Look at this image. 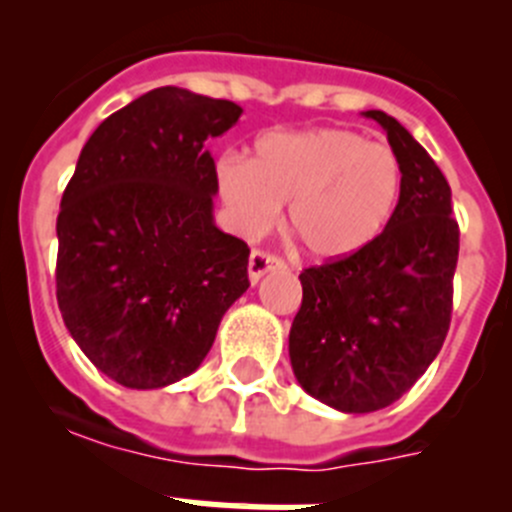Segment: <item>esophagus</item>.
Listing matches in <instances>:
<instances>
[{
  "label": "esophagus",
  "mask_w": 512,
  "mask_h": 512,
  "mask_svg": "<svg viewBox=\"0 0 512 512\" xmlns=\"http://www.w3.org/2000/svg\"><path fill=\"white\" fill-rule=\"evenodd\" d=\"M282 264V259H277V256H271V253H264V251H253L251 256H248V279H251V284H259V279L264 277L266 271H274L279 269Z\"/></svg>",
  "instance_id": "esophagus-1"
}]
</instances>
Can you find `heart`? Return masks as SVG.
Wrapping results in <instances>:
<instances>
[{"label":"heart","instance_id":"1","mask_svg":"<svg viewBox=\"0 0 512 512\" xmlns=\"http://www.w3.org/2000/svg\"><path fill=\"white\" fill-rule=\"evenodd\" d=\"M215 184L230 223L246 238L266 233L287 205V230L315 261L366 251L400 205L405 169L392 148L343 128L269 133L253 161L225 153Z\"/></svg>","mask_w":512,"mask_h":512}]
</instances>
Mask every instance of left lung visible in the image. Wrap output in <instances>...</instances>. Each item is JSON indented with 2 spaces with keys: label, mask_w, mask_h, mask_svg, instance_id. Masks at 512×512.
Masks as SVG:
<instances>
[{
  "label": "left lung",
  "mask_w": 512,
  "mask_h": 512,
  "mask_svg": "<svg viewBox=\"0 0 512 512\" xmlns=\"http://www.w3.org/2000/svg\"><path fill=\"white\" fill-rule=\"evenodd\" d=\"M361 115L382 125L400 156V205L366 251L302 271V307L289 330L302 390L354 415L400 400L436 359L459 261L451 187L436 161L387 112Z\"/></svg>",
  "instance_id": "obj_1"
}]
</instances>
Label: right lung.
I'll use <instances>...</instances> for the list:
<instances>
[{
	"instance_id": "add662e5",
	"label": "right lung",
	"mask_w": 512,
	"mask_h": 512,
	"mask_svg": "<svg viewBox=\"0 0 512 512\" xmlns=\"http://www.w3.org/2000/svg\"><path fill=\"white\" fill-rule=\"evenodd\" d=\"M243 110L158 87L92 133L61 197L56 297L76 346L130 390H158L205 361L248 289V246L212 217V138Z\"/></svg>"
}]
</instances>
